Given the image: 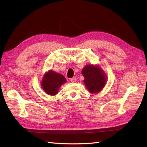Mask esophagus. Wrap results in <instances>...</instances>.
Returning a JSON list of instances; mask_svg holds the SVG:
<instances>
[{"instance_id": "obj_1", "label": "esophagus", "mask_w": 147, "mask_h": 147, "mask_svg": "<svg viewBox=\"0 0 147 147\" xmlns=\"http://www.w3.org/2000/svg\"><path fill=\"white\" fill-rule=\"evenodd\" d=\"M70 81H71V82H72V83H74V82H76V77L72 78H71Z\"/></svg>"}]
</instances>
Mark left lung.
Wrapping results in <instances>:
<instances>
[{
  "label": "left lung",
  "instance_id": "left-lung-1",
  "mask_svg": "<svg viewBox=\"0 0 147 147\" xmlns=\"http://www.w3.org/2000/svg\"><path fill=\"white\" fill-rule=\"evenodd\" d=\"M84 84L89 92L96 94L101 92L107 82V75L98 65L88 64L82 71Z\"/></svg>",
  "mask_w": 147,
  "mask_h": 147
}]
</instances>
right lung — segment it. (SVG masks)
<instances>
[{
    "mask_svg": "<svg viewBox=\"0 0 147 147\" xmlns=\"http://www.w3.org/2000/svg\"><path fill=\"white\" fill-rule=\"evenodd\" d=\"M66 83V79L62 74L49 70L43 75L41 86L47 94L54 96L57 94L61 85Z\"/></svg>",
    "mask_w": 147,
    "mask_h": 147,
    "instance_id": "add662e5",
    "label": "right lung"
}]
</instances>
